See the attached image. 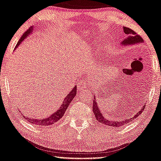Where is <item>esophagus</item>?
Wrapping results in <instances>:
<instances>
[{
  "label": "esophagus",
  "instance_id": "esophagus-1",
  "mask_svg": "<svg viewBox=\"0 0 161 161\" xmlns=\"http://www.w3.org/2000/svg\"><path fill=\"white\" fill-rule=\"evenodd\" d=\"M88 85V81L86 79H82V80L79 81L78 83V87H77V91H82L87 88V86Z\"/></svg>",
  "mask_w": 161,
  "mask_h": 161
}]
</instances>
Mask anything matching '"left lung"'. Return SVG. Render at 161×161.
I'll use <instances>...</instances> for the list:
<instances>
[{
  "instance_id": "obj_1",
  "label": "left lung",
  "mask_w": 161,
  "mask_h": 161,
  "mask_svg": "<svg viewBox=\"0 0 161 161\" xmlns=\"http://www.w3.org/2000/svg\"><path fill=\"white\" fill-rule=\"evenodd\" d=\"M123 31L128 36L126 37L125 39L123 40V42H121V44L123 46H128V45H133V44H140L143 43V40L142 37L137 34V32H135L133 30H131L130 28L125 27L124 26L123 27ZM94 96V100L92 102V108H93V111L94 113L95 117L97 118V120L99 122V123H102L103 126H111V127L114 128H119L120 126H123L125 124L129 123L130 121L135 120L134 119L137 118L140 114H141V113L143 112V111L145 109L146 105H143V108L140 110L133 117H130L129 119H124L123 120H119V121H114V120H110V119H108L106 117L103 115V114L102 113L100 107L99 106L98 104H97V100H96V97Z\"/></svg>"
}]
</instances>
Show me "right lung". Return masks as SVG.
Here are the masks:
<instances>
[{"label":"right lung","instance_id":"1","mask_svg":"<svg viewBox=\"0 0 161 161\" xmlns=\"http://www.w3.org/2000/svg\"><path fill=\"white\" fill-rule=\"evenodd\" d=\"M34 27L30 28L29 30H26L24 32V34L21 36V39L19 40V42H18L17 45H16L15 48H17L18 46L20 45V44H21V42L24 41L26 38H27L30 34H32L33 32ZM76 95V86H74V88L71 89L70 93L66 96V97L63 100V103L61 104L60 107L58 108V109H57L56 112L52 114L50 117L47 118H43V119H37V118H31V117H27L26 116H24V119H26L27 121H29L30 123L32 124H35L36 125H40V126H48V125H52L57 123L58 121H59L63 116H64L65 111L68 109V105L70 104L71 101L74 99L75 96Z\"/></svg>","mask_w":161,"mask_h":161}]
</instances>
